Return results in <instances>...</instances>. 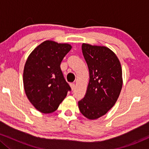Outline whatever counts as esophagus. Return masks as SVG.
<instances>
[{"label":"esophagus","mask_w":149,"mask_h":149,"mask_svg":"<svg viewBox=\"0 0 149 149\" xmlns=\"http://www.w3.org/2000/svg\"><path fill=\"white\" fill-rule=\"evenodd\" d=\"M70 86H71V90H73L75 89V86H76V85H75V83H71V84H70Z\"/></svg>","instance_id":"esophagus-1"}]
</instances>
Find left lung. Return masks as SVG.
Segmentation results:
<instances>
[{
  "label": "left lung",
  "instance_id": "8db88e82",
  "mask_svg": "<svg viewBox=\"0 0 149 149\" xmlns=\"http://www.w3.org/2000/svg\"><path fill=\"white\" fill-rule=\"evenodd\" d=\"M82 52L90 80L78 107L85 118L96 120L105 115L117 102L123 86L122 68L116 54L105 46L83 43Z\"/></svg>",
  "mask_w": 149,
  "mask_h": 149
}]
</instances>
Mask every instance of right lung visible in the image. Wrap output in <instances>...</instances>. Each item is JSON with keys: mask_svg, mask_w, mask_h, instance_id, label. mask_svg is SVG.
<instances>
[{"mask_svg": "<svg viewBox=\"0 0 149 149\" xmlns=\"http://www.w3.org/2000/svg\"><path fill=\"white\" fill-rule=\"evenodd\" d=\"M71 48L70 44L45 40L27 58L23 73L24 88L29 102L42 113L55 111L71 90L60 64Z\"/></svg>", "mask_w": 149, "mask_h": 149, "instance_id": "obj_1", "label": "right lung"}]
</instances>
